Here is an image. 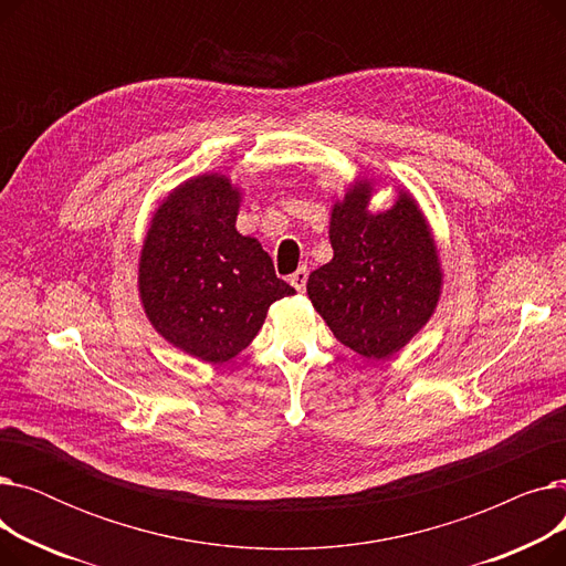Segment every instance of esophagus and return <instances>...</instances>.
<instances>
[{
    "mask_svg": "<svg viewBox=\"0 0 566 566\" xmlns=\"http://www.w3.org/2000/svg\"><path fill=\"white\" fill-rule=\"evenodd\" d=\"M307 275H310L307 268H298V271H295L293 275H289V282H291V286H293V289L303 291V289L307 286Z\"/></svg>",
    "mask_w": 566,
    "mask_h": 566,
    "instance_id": "esophagus-1",
    "label": "esophagus"
}]
</instances>
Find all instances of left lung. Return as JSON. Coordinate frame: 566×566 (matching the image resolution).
I'll list each match as a JSON object with an SVG mask.
<instances>
[{
	"label": "left lung",
	"instance_id": "left-lung-1",
	"mask_svg": "<svg viewBox=\"0 0 566 566\" xmlns=\"http://www.w3.org/2000/svg\"><path fill=\"white\" fill-rule=\"evenodd\" d=\"M369 186H355L331 220L333 261L310 275L307 295L333 335L367 360L397 353L433 314L440 268L418 206L401 195L369 216Z\"/></svg>",
	"mask_w": 566,
	"mask_h": 566
}]
</instances>
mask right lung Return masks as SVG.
Returning <instances> with one entry per match:
<instances>
[{
	"label": "right lung",
	"mask_w": 566,
	"mask_h": 566,
	"mask_svg": "<svg viewBox=\"0 0 566 566\" xmlns=\"http://www.w3.org/2000/svg\"><path fill=\"white\" fill-rule=\"evenodd\" d=\"M238 201L218 174L178 186L154 216L139 261L154 328L206 363L231 360L256 337L268 307L295 293L254 238L235 231Z\"/></svg>",
	"instance_id": "right-lung-1"
}]
</instances>
